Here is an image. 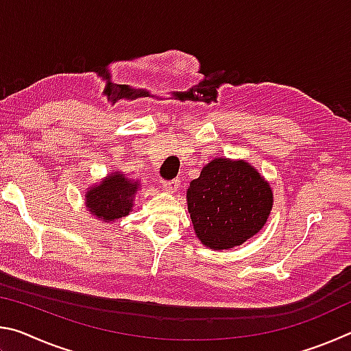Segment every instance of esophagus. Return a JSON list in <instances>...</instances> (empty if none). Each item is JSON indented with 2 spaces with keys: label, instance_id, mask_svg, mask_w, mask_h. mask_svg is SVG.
<instances>
[{
  "label": "esophagus",
  "instance_id": "34e87169",
  "mask_svg": "<svg viewBox=\"0 0 351 351\" xmlns=\"http://www.w3.org/2000/svg\"><path fill=\"white\" fill-rule=\"evenodd\" d=\"M164 190H167L170 193H175L178 189H180V180H171V181H164L162 182Z\"/></svg>",
  "mask_w": 351,
  "mask_h": 351
}]
</instances>
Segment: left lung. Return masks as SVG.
<instances>
[{
	"instance_id": "obj_1",
	"label": "left lung",
	"mask_w": 351,
	"mask_h": 351,
	"mask_svg": "<svg viewBox=\"0 0 351 351\" xmlns=\"http://www.w3.org/2000/svg\"><path fill=\"white\" fill-rule=\"evenodd\" d=\"M272 204L269 182L245 159H212L187 189L195 235L215 251L240 246L257 235Z\"/></svg>"
}]
</instances>
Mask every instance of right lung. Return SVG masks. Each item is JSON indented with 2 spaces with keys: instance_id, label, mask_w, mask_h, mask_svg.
Segmentation results:
<instances>
[{
  "instance_id": "right-lung-1",
  "label": "right lung",
  "mask_w": 351,
  "mask_h": 351,
  "mask_svg": "<svg viewBox=\"0 0 351 351\" xmlns=\"http://www.w3.org/2000/svg\"><path fill=\"white\" fill-rule=\"evenodd\" d=\"M141 187L139 180L127 178L123 171H110L104 180L86 189L85 209L102 223H114L130 215Z\"/></svg>"
}]
</instances>
